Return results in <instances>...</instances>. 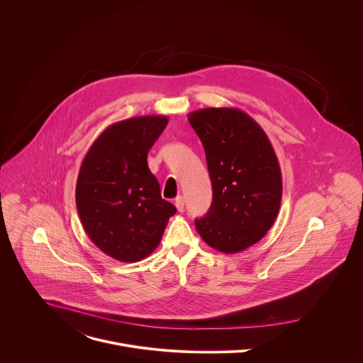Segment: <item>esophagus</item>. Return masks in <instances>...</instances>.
Wrapping results in <instances>:
<instances>
[{"label": "esophagus", "instance_id": "1", "mask_svg": "<svg viewBox=\"0 0 363 363\" xmlns=\"http://www.w3.org/2000/svg\"><path fill=\"white\" fill-rule=\"evenodd\" d=\"M184 198L179 195V196H177L175 198V206H177V210L179 211V213H182L184 211Z\"/></svg>", "mask_w": 363, "mask_h": 363}]
</instances>
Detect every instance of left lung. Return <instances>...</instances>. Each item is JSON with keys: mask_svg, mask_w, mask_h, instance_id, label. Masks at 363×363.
<instances>
[{"mask_svg": "<svg viewBox=\"0 0 363 363\" xmlns=\"http://www.w3.org/2000/svg\"><path fill=\"white\" fill-rule=\"evenodd\" d=\"M199 136L213 184V203L195 220L201 238L221 252H238L272 228L281 202L276 152L252 118L234 108H206L188 115Z\"/></svg>", "mask_w": 363, "mask_h": 363, "instance_id": "8db88e82", "label": "left lung"}]
</instances>
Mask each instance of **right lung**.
Masks as SVG:
<instances>
[{"label":"right lung","instance_id":"1","mask_svg":"<svg viewBox=\"0 0 363 363\" xmlns=\"http://www.w3.org/2000/svg\"><path fill=\"white\" fill-rule=\"evenodd\" d=\"M167 125L161 115L116 122L100 133L82 162L76 184L82 225L93 244L118 262L143 260L177 213L162 199L146 161Z\"/></svg>","mask_w":363,"mask_h":363}]
</instances>
